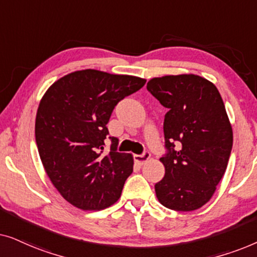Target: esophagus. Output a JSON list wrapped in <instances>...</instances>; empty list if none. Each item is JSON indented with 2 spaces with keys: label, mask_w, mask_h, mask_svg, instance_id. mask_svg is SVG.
I'll return each mask as SVG.
<instances>
[{
  "label": "esophagus",
  "mask_w": 257,
  "mask_h": 257,
  "mask_svg": "<svg viewBox=\"0 0 257 257\" xmlns=\"http://www.w3.org/2000/svg\"><path fill=\"white\" fill-rule=\"evenodd\" d=\"M150 158H151V153L149 152V151H144V153H142V154H136L135 160L137 161V163H139L140 165H144L149 161Z\"/></svg>",
  "instance_id": "esophagus-1"
}]
</instances>
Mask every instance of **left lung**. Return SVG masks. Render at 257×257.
<instances>
[{"label":"left lung","mask_w":257,"mask_h":257,"mask_svg":"<svg viewBox=\"0 0 257 257\" xmlns=\"http://www.w3.org/2000/svg\"><path fill=\"white\" fill-rule=\"evenodd\" d=\"M147 90L167 108L164 119L165 177L157 198L167 208L191 212L212 198L233 146V131L219 90L196 75L165 76Z\"/></svg>","instance_id":"1"}]
</instances>
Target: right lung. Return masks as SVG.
<instances>
[{"instance_id": "right-lung-1", "label": "right lung", "mask_w": 257, "mask_h": 257, "mask_svg": "<svg viewBox=\"0 0 257 257\" xmlns=\"http://www.w3.org/2000/svg\"><path fill=\"white\" fill-rule=\"evenodd\" d=\"M145 83L87 69L62 77L42 98L35 124L38 153L52 185L77 208L104 209L120 198L133 159L118 152L106 124L115 105Z\"/></svg>"}]
</instances>
